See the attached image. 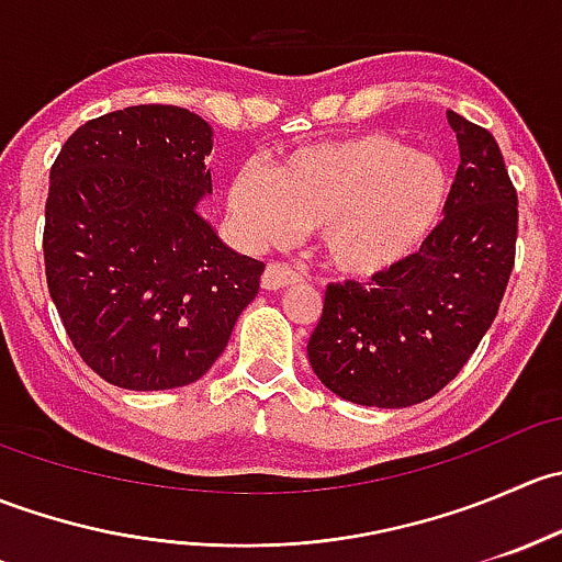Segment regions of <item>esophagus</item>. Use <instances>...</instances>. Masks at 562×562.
<instances>
[{
  "label": "esophagus",
  "instance_id": "1",
  "mask_svg": "<svg viewBox=\"0 0 562 562\" xmlns=\"http://www.w3.org/2000/svg\"><path fill=\"white\" fill-rule=\"evenodd\" d=\"M299 282V274L285 263H269L266 266L263 277H260V288L263 291H282V288Z\"/></svg>",
  "mask_w": 562,
  "mask_h": 562
}]
</instances>
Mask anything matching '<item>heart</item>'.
<instances>
[{
	"instance_id": "b5f03b06",
	"label": "heart",
	"mask_w": 562,
	"mask_h": 562,
	"mask_svg": "<svg viewBox=\"0 0 562 562\" xmlns=\"http://www.w3.org/2000/svg\"><path fill=\"white\" fill-rule=\"evenodd\" d=\"M449 201L443 162L378 130L304 146L271 171L245 162L225 190L249 247L285 245L315 228L321 258L348 280H375L416 260Z\"/></svg>"
}]
</instances>
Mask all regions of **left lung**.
<instances>
[{
  "label": "left lung",
  "instance_id": "8db88e82",
  "mask_svg": "<svg viewBox=\"0 0 562 562\" xmlns=\"http://www.w3.org/2000/svg\"><path fill=\"white\" fill-rule=\"evenodd\" d=\"M459 168L449 212L402 269L328 285L307 356L317 381L364 407H407L459 375L495 321L517 247V190L501 146L449 111Z\"/></svg>",
  "mask_w": 562,
  "mask_h": 562
}]
</instances>
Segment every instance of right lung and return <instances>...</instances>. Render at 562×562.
Instances as JSON below:
<instances>
[{
	"label": "right lung",
	"mask_w": 562,
	"mask_h": 562,
	"mask_svg": "<svg viewBox=\"0 0 562 562\" xmlns=\"http://www.w3.org/2000/svg\"><path fill=\"white\" fill-rule=\"evenodd\" d=\"M214 130L176 105L81 124L50 168L45 277L81 359L130 391L201 381L258 293L263 263L198 212Z\"/></svg>",
	"instance_id": "obj_1"
}]
</instances>
